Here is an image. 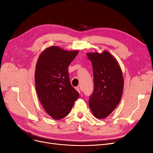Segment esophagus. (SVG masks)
<instances>
[{
	"label": "esophagus",
	"instance_id": "1",
	"mask_svg": "<svg viewBox=\"0 0 153 153\" xmlns=\"http://www.w3.org/2000/svg\"><path fill=\"white\" fill-rule=\"evenodd\" d=\"M75 89H76V90L78 92H80V88H79V87H76V88H75Z\"/></svg>",
	"mask_w": 153,
	"mask_h": 153
}]
</instances>
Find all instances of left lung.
<instances>
[{"mask_svg": "<svg viewBox=\"0 0 153 153\" xmlns=\"http://www.w3.org/2000/svg\"><path fill=\"white\" fill-rule=\"evenodd\" d=\"M87 55L92 62L94 77V90L89 105L95 117L103 119L113 112L121 101L124 86L122 71L107 51Z\"/></svg>", "mask_w": 153, "mask_h": 153, "instance_id": "8db88e82", "label": "left lung"}]
</instances>
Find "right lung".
<instances>
[{"label":"right lung","mask_w":153,"mask_h":153,"mask_svg":"<svg viewBox=\"0 0 153 153\" xmlns=\"http://www.w3.org/2000/svg\"><path fill=\"white\" fill-rule=\"evenodd\" d=\"M78 51H66L57 47L46 48L36 66V89L45 110L54 119L66 117L79 93L71 85L68 66Z\"/></svg>","instance_id":"obj_1"}]
</instances>
